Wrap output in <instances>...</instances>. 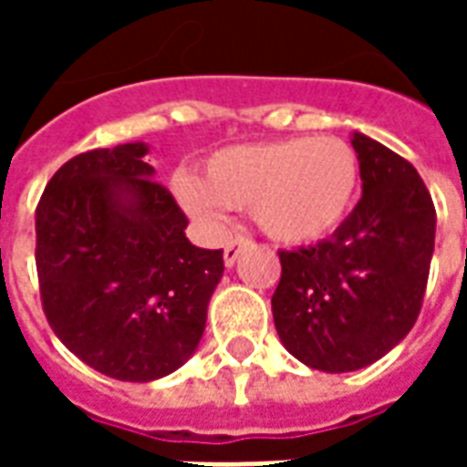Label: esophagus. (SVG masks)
<instances>
[{"label":"esophagus","instance_id":"obj_1","mask_svg":"<svg viewBox=\"0 0 467 467\" xmlns=\"http://www.w3.org/2000/svg\"><path fill=\"white\" fill-rule=\"evenodd\" d=\"M250 243H253V240H250V237H243V234H240V237H233L230 243L224 244V265H227V267H233L234 260H237V254H240V250L247 247Z\"/></svg>","mask_w":467,"mask_h":467}]
</instances>
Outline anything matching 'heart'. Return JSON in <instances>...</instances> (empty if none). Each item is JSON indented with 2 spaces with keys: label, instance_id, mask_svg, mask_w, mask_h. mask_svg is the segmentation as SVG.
Here are the masks:
<instances>
[{
  "label": "heart",
  "instance_id": "heart-1",
  "mask_svg": "<svg viewBox=\"0 0 467 467\" xmlns=\"http://www.w3.org/2000/svg\"><path fill=\"white\" fill-rule=\"evenodd\" d=\"M172 187L200 223L220 224L224 210H250L275 243L310 244L348 220L360 190V160L333 137L237 144L214 152L200 180L177 174Z\"/></svg>",
  "mask_w": 467,
  "mask_h": 467
}]
</instances>
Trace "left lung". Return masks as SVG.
I'll list each match as a JSON object with an SVG mask.
<instances>
[{"mask_svg": "<svg viewBox=\"0 0 467 467\" xmlns=\"http://www.w3.org/2000/svg\"><path fill=\"white\" fill-rule=\"evenodd\" d=\"M362 197L330 240L280 250L273 317L287 350L313 370L380 360L418 320L435 247V207L418 170L352 134Z\"/></svg>", "mask_w": 467, "mask_h": 467, "instance_id": "8db88e82", "label": "left lung"}]
</instances>
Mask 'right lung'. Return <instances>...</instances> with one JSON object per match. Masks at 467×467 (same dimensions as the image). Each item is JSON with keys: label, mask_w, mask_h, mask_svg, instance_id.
<instances>
[{"label": "right lung", "mask_w": 467, "mask_h": 467, "mask_svg": "<svg viewBox=\"0 0 467 467\" xmlns=\"http://www.w3.org/2000/svg\"><path fill=\"white\" fill-rule=\"evenodd\" d=\"M147 144L72 157L36 204V277L47 323L107 378L150 382L200 345L223 250L194 247Z\"/></svg>", "instance_id": "add662e5"}]
</instances>
